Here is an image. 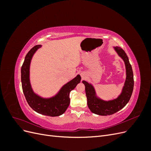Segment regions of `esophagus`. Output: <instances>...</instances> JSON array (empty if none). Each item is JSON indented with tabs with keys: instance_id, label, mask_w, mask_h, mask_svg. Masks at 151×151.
<instances>
[{
	"instance_id": "1",
	"label": "esophagus",
	"mask_w": 151,
	"mask_h": 151,
	"mask_svg": "<svg viewBox=\"0 0 151 151\" xmlns=\"http://www.w3.org/2000/svg\"><path fill=\"white\" fill-rule=\"evenodd\" d=\"M81 77H82V78H84V74H83V73H82L81 74Z\"/></svg>"
}]
</instances>
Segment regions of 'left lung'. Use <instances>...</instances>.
<instances>
[{
    "label": "left lung",
    "instance_id": "obj_1",
    "mask_svg": "<svg viewBox=\"0 0 151 151\" xmlns=\"http://www.w3.org/2000/svg\"><path fill=\"white\" fill-rule=\"evenodd\" d=\"M115 49L118 55L124 60L127 72V78L125 86L119 97L109 101H104L103 100L98 99L95 96V91L93 87L86 81H83V83L85 85L86 94L87 99H88V102H87L88 106L91 111L96 115L102 116L110 115L120 110L129 101L132 92H133L134 85V74L129 58L124 50L120 47H116Z\"/></svg>",
    "mask_w": 151,
    "mask_h": 151
}]
</instances>
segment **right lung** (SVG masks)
Instances as JSON below:
<instances>
[{"label":"right lung","instance_id":"right-lung-1","mask_svg":"<svg viewBox=\"0 0 151 151\" xmlns=\"http://www.w3.org/2000/svg\"><path fill=\"white\" fill-rule=\"evenodd\" d=\"M41 45H36L32 48L25 57L24 61L21 67L22 88L24 96L29 106L38 113L50 116L61 115L67 109L70 104L69 94L81 81L79 75L66 84L54 98L43 99L36 95L31 89L29 83V65L31 58Z\"/></svg>","mask_w":151,"mask_h":151}]
</instances>
